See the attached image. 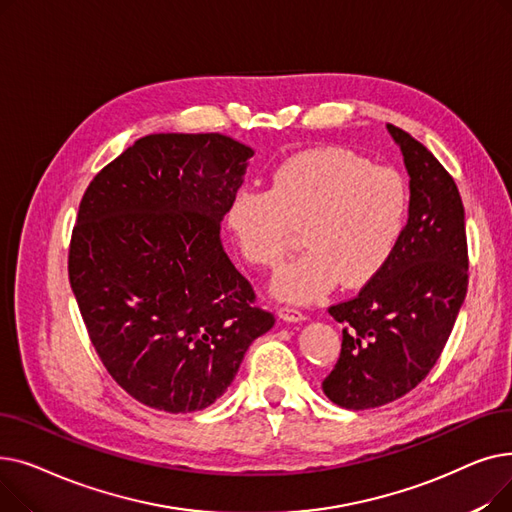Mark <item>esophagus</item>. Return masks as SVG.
<instances>
[{
  "mask_svg": "<svg viewBox=\"0 0 512 512\" xmlns=\"http://www.w3.org/2000/svg\"><path fill=\"white\" fill-rule=\"evenodd\" d=\"M278 315H280V319L290 321V324H299V321H305V319H307L303 311L294 309V307H280V309H278Z\"/></svg>",
  "mask_w": 512,
  "mask_h": 512,
  "instance_id": "1",
  "label": "esophagus"
}]
</instances>
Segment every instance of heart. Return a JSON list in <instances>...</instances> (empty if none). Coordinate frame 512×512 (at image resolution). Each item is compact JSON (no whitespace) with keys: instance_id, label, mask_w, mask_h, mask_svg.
Masks as SVG:
<instances>
[{"instance_id":"b5f03b06","label":"heart","mask_w":512,"mask_h":512,"mask_svg":"<svg viewBox=\"0 0 512 512\" xmlns=\"http://www.w3.org/2000/svg\"><path fill=\"white\" fill-rule=\"evenodd\" d=\"M409 184L344 147L294 153L274 170L270 191L242 186L226 224L249 263L278 267L301 228L305 251L274 276L282 301L313 303L338 282L359 288L392 261L409 220Z\"/></svg>"}]
</instances>
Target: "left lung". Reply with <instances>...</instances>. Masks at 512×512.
<instances>
[{
	"mask_svg": "<svg viewBox=\"0 0 512 512\" xmlns=\"http://www.w3.org/2000/svg\"><path fill=\"white\" fill-rule=\"evenodd\" d=\"M386 128L411 178L407 228L386 270L355 299L328 309L344 330L340 359L321 388L334 405L353 411L388 405L432 371L469 282L459 188L409 132Z\"/></svg>",
	"mask_w": 512,
	"mask_h": 512,
	"instance_id": "1",
	"label": "left lung"
}]
</instances>
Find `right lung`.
Returning <instances> with one entry per match:
<instances>
[{
	"mask_svg": "<svg viewBox=\"0 0 512 512\" xmlns=\"http://www.w3.org/2000/svg\"><path fill=\"white\" fill-rule=\"evenodd\" d=\"M253 153L218 132L149 134L80 201L72 292L105 369L151 409L213 405L276 324L220 238Z\"/></svg>",
	"mask_w": 512,
	"mask_h": 512,
	"instance_id": "obj_1",
	"label": "right lung"
}]
</instances>
